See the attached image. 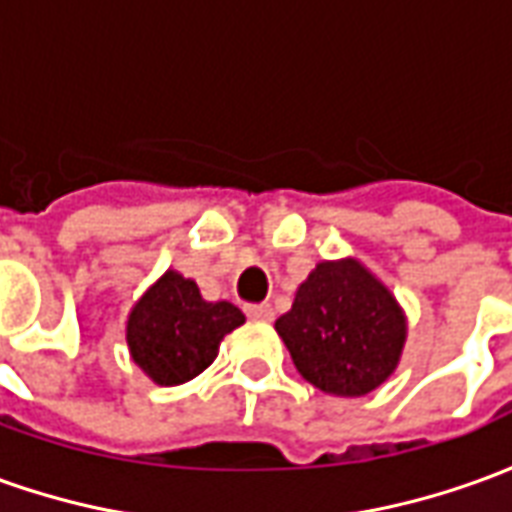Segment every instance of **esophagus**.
<instances>
[{"instance_id":"34e87169","label":"esophagus","mask_w":512,"mask_h":512,"mask_svg":"<svg viewBox=\"0 0 512 512\" xmlns=\"http://www.w3.org/2000/svg\"><path fill=\"white\" fill-rule=\"evenodd\" d=\"M246 316L255 318V321H271V318H274V307L271 305H249L246 307Z\"/></svg>"}]
</instances>
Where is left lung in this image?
<instances>
[{"instance_id":"obj_1","label":"left lung","mask_w":512,"mask_h":512,"mask_svg":"<svg viewBox=\"0 0 512 512\" xmlns=\"http://www.w3.org/2000/svg\"><path fill=\"white\" fill-rule=\"evenodd\" d=\"M274 330L296 371L332 396H366L391 377L405 349L407 318L355 257L324 260L296 288Z\"/></svg>"}]
</instances>
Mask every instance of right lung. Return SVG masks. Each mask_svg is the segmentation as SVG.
Here are the masks:
<instances>
[{
	"label": "right lung",
	"instance_id": "1",
	"mask_svg": "<svg viewBox=\"0 0 512 512\" xmlns=\"http://www.w3.org/2000/svg\"><path fill=\"white\" fill-rule=\"evenodd\" d=\"M244 321L238 307L205 302L194 280L169 268L130 310L127 346L149 380L182 385L216 360L224 335Z\"/></svg>",
	"mask_w": 512,
	"mask_h": 512
}]
</instances>
